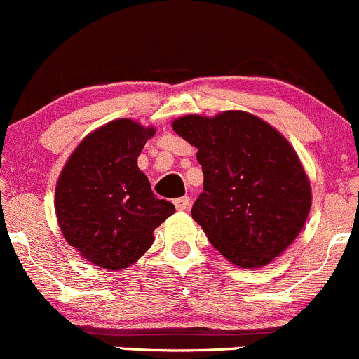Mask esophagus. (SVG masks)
<instances>
[{
  "label": "esophagus",
  "instance_id": "obj_1",
  "mask_svg": "<svg viewBox=\"0 0 359 359\" xmlns=\"http://www.w3.org/2000/svg\"><path fill=\"white\" fill-rule=\"evenodd\" d=\"M177 211H187L189 208H191V197L184 196V197H179V199L174 201Z\"/></svg>",
  "mask_w": 359,
  "mask_h": 359
}]
</instances>
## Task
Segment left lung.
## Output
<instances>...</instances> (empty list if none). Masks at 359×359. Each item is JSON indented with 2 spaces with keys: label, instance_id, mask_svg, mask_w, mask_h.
I'll list each match as a JSON object with an SVG mask.
<instances>
[{
  "label": "left lung",
  "instance_id": "obj_1",
  "mask_svg": "<svg viewBox=\"0 0 359 359\" xmlns=\"http://www.w3.org/2000/svg\"><path fill=\"white\" fill-rule=\"evenodd\" d=\"M172 128L197 148L204 191L191 212L214 248L246 270L280 257L312 205L311 182L288 140L246 111L185 114Z\"/></svg>",
  "mask_w": 359,
  "mask_h": 359
}]
</instances>
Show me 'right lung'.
<instances>
[{"instance_id":"1","label":"right lung","mask_w":359,"mask_h":359,"mask_svg":"<svg viewBox=\"0 0 359 359\" xmlns=\"http://www.w3.org/2000/svg\"><path fill=\"white\" fill-rule=\"evenodd\" d=\"M155 135L130 118L90 131L72 151L55 185L57 222L82 258L106 270H125L147 253L154 231L175 212L156 199L138 168Z\"/></svg>"}]
</instances>
